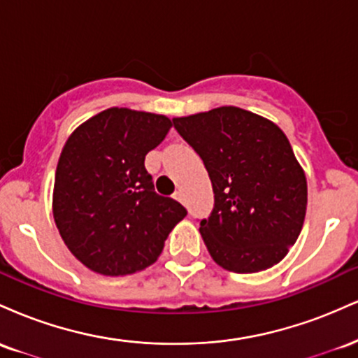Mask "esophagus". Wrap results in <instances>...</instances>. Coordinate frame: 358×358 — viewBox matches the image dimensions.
I'll list each match as a JSON object with an SVG mask.
<instances>
[{"instance_id": "1", "label": "esophagus", "mask_w": 358, "mask_h": 358, "mask_svg": "<svg viewBox=\"0 0 358 358\" xmlns=\"http://www.w3.org/2000/svg\"><path fill=\"white\" fill-rule=\"evenodd\" d=\"M173 199L178 200V202H183V199H185L183 192H182V190H176V192L173 193Z\"/></svg>"}]
</instances>
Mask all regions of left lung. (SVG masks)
<instances>
[{
    "mask_svg": "<svg viewBox=\"0 0 358 358\" xmlns=\"http://www.w3.org/2000/svg\"><path fill=\"white\" fill-rule=\"evenodd\" d=\"M173 126L210 176L213 208L200 234L213 261L241 274L278 264L301 232L308 202L286 134L232 106L175 117Z\"/></svg>",
    "mask_w": 358,
    "mask_h": 358,
    "instance_id": "left-lung-1",
    "label": "left lung"
}]
</instances>
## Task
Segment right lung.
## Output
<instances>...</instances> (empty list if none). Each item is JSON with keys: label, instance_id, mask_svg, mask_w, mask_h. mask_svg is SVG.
<instances>
[{"label": "right lung", "instance_id": "obj_1", "mask_svg": "<svg viewBox=\"0 0 358 358\" xmlns=\"http://www.w3.org/2000/svg\"><path fill=\"white\" fill-rule=\"evenodd\" d=\"M170 127L166 116L110 108L65 143L55 171L53 219L89 269L124 276L148 268L187 215L182 203L155 192L145 168V156Z\"/></svg>", "mask_w": 358, "mask_h": 358}]
</instances>
